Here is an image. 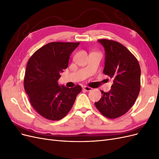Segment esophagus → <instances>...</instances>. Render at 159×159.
Segmentation results:
<instances>
[{
    "label": "esophagus",
    "mask_w": 159,
    "mask_h": 159,
    "mask_svg": "<svg viewBox=\"0 0 159 159\" xmlns=\"http://www.w3.org/2000/svg\"><path fill=\"white\" fill-rule=\"evenodd\" d=\"M83 89L87 91H90L92 90V88H90V87H88V86H84Z\"/></svg>",
    "instance_id": "obj_1"
}]
</instances>
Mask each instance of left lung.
Here are the masks:
<instances>
[{
  "label": "left lung",
  "instance_id": "1",
  "mask_svg": "<svg viewBox=\"0 0 159 159\" xmlns=\"http://www.w3.org/2000/svg\"><path fill=\"white\" fill-rule=\"evenodd\" d=\"M105 51L103 74L113 78L109 92L102 91V98L95 103L103 116L115 119L132 107L141 88V68L134 56L121 43L99 39Z\"/></svg>",
  "mask_w": 159,
  "mask_h": 159
}]
</instances>
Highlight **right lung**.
Here are the masks:
<instances>
[{
	"instance_id": "obj_1",
	"label": "right lung",
	"mask_w": 159,
	"mask_h": 159,
	"mask_svg": "<svg viewBox=\"0 0 159 159\" xmlns=\"http://www.w3.org/2000/svg\"><path fill=\"white\" fill-rule=\"evenodd\" d=\"M80 42H53L41 47L28 60L24 86L32 107L43 117L57 121L69 113L81 87L59 86L60 74Z\"/></svg>"
}]
</instances>
